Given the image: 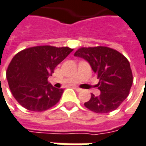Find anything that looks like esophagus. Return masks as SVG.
<instances>
[{
  "mask_svg": "<svg viewBox=\"0 0 146 146\" xmlns=\"http://www.w3.org/2000/svg\"><path fill=\"white\" fill-rule=\"evenodd\" d=\"M74 89H75L76 92H82V88H80V87H78V86H74Z\"/></svg>",
  "mask_w": 146,
  "mask_h": 146,
  "instance_id": "obj_1",
  "label": "esophagus"
}]
</instances>
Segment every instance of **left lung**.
I'll return each mask as SVG.
<instances>
[{
	"instance_id": "left-lung-1",
	"label": "left lung",
	"mask_w": 146,
	"mask_h": 146,
	"mask_svg": "<svg viewBox=\"0 0 146 146\" xmlns=\"http://www.w3.org/2000/svg\"><path fill=\"white\" fill-rule=\"evenodd\" d=\"M75 56L82 57L91 64L97 74L101 94H92L85 107L98 113H107L117 109L129 94L133 74L127 58L119 51L105 47H82Z\"/></svg>"
}]
</instances>
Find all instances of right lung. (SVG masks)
Returning <instances> with one entry per match:
<instances>
[{
	"instance_id": "obj_1",
	"label": "right lung",
	"mask_w": 146,
	"mask_h": 146,
	"mask_svg": "<svg viewBox=\"0 0 146 146\" xmlns=\"http://www.w3.org/2000/svg\"><path fill=\"white\" fill-rule=\"evenodd\" d=\"M72 51L69 47L41 45L18 52L7 70L10 90L17 102L33 112H43L54 107L64 91L54 87L48 77Z\"/></svg>"
}]
</instances>
